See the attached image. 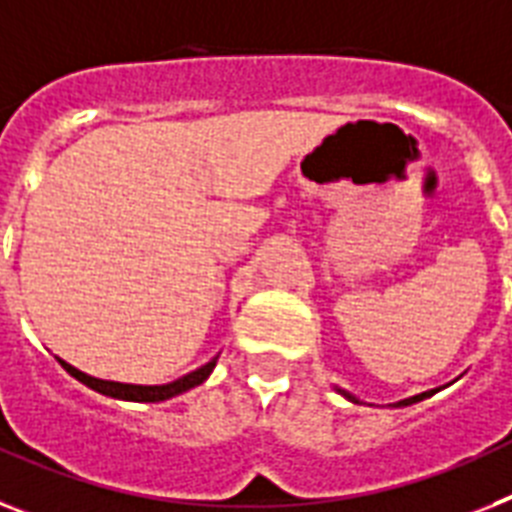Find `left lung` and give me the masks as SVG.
Wrapping results in <instances>:
<instances>
[{
  "instance_id": "obj_1",
  "label": "left lung",
  "mask_w": 512,
  "mask_h": 512,
  "mask_svg": "<svg viewBox=\"0 0 512 512\" xmlns=\"http://www.w3.org/2000/svg\"><path fill=\"white\" fill-rule=\"evenodd\" d=\"M337 392H340V395H345V398H348V400H353V403H356V398H353V395H350V392H345V390H337ZM434 392H437V390H432V392H424V395H416V398L400 400L398 405H411V403H416V400H424V398H429V395H434Z\"/></svg>"
}]
</instances>
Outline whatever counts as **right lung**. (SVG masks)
<instances>
[{
	"label": "right lung",
	"mask_w": 512,
	"mask_h": 512,
	"mask_svg": "<svg viewBox=\"0 0 512 512\" xmlns=\"http://www.w3.org/2000/svg\"><path fill=\"white\" fill-rule=\"evenodd\" d=\"M57 361L62 363V369H65L70 377H75L78 382H83L86 387H91V390L101 392V395H107V398L133 400V403H162V400L175 398V395L190 390V387H198V384L209 377L211 369L217 366V358H211L206 366H201V369H196V371H190V374H185L183 379H175V382H170V384H122V382H107V379L88 377V374L78 371L75 366H70V363L62 361V358H57Z\"/></svg>",
	"instance_id": "right-lung-1"
}]
</instances>
